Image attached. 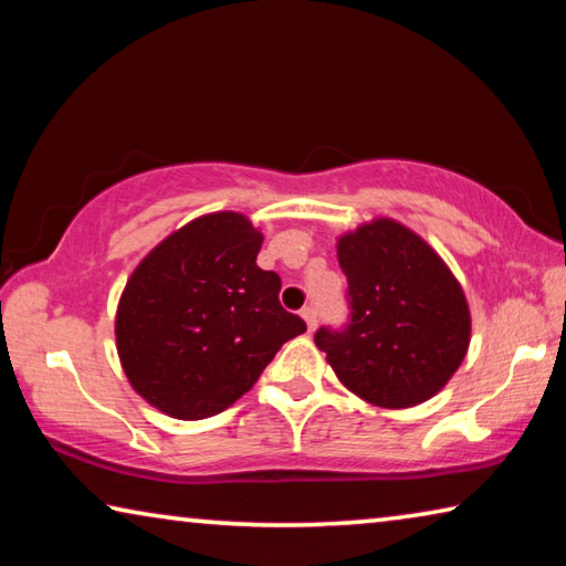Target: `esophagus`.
Masks as SVG:
<instances>
[{
	"instance_id": "34e87169",
	"label": "esophagus",
	"mask_w": 566,
	"mask_h": 566,
	"mask_svg": "<svg viewBox=\"0 0 566 566\" xmlns=\"http://www.w3.org/2000/svg\"><path fill=\"white\" fill-rule=\"evenodd\" d=\"M302 317H304L306 329H310V332H312L314 327H317V310H314V306H304Z\"/></svg>"
}]
</instances>
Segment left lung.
<instances>
[{
	"instance_id": "left-lung-1",
	"label": "left lung",
	"mask_w": 566,
	"mask_h": 566,
	"mask_svg": "<svg viewBox=\"0 0 566 566\" xmlns=\"http://www.w3.org/2000/svg\"><path fill=\"white\" fill-rule=\"evenodd\" d=\"M349 319L314 342L342 385L377 407L405 409L434 397L469 347L464 292L424 239L375 219L337 244Z\"/></svg>"
}]
</instances>
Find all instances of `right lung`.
<instances>
[{"instance_id":"right-lung-1","label":"right lung","mask_w":566,"mask_h":566,"mask_svg":"<svg viewBox=\"0 0 566 566\" xmlns=\"http://www.w3.org/2000/svg\"><path fill=\"white\" fill-rule=\"evenodd\" d=\"M262 234L234 212L199 217L151 249L117 310L132 387L177 419L214 417L254 387L284 342L306 332L256 266Z\"/></svg>"}]
</instances>
